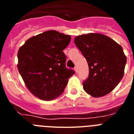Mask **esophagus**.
I'll return each instance as SVG.
<instances>
[{"instance_id": "34e87169", "label": "esophagus", "mask_w": 134, "mask_h": 134, "mask_svg": "<svg viewBox=\"0 0 134 134\" xmlns=\"http://www.w3.org/2000/svg\"><path fill=\"white\" fill-rule=\"evenodd\" d=\"M74 70H75L76 72H78V70H79V69H78L77 66H75V67H74Z\"/></svg>"}]
</instances>
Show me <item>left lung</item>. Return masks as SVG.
I'll return each mask as SVG.
<instances>
[{"label": "left lung", "instance_id": "obj_1", "mask_svg": "<svg viewBox=\"0 0 134 134\" xmlns=\"http://www.w3.org/2000/svg\"><path fill=\"white\" fill-rule=\"evenodd\" d=\"M74 43L88 62L85 92L93 97L111 93L124 76L127 58L122 47L109 37L93 33L76 37Z\"/></svg>", "mask_w": 134, "mask_h": 134}]
</instances>
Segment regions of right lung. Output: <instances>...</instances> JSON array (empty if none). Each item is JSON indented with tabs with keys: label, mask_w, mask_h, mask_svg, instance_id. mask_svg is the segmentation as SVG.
<instances>
[{
	"label": "right lung",
	"mask_w": 134,
	"mask_h": 134,
	"mask_svg": "<svg viewBox=\"0 0 134 134\" xmlns=\"http://www.w3.org/2000/svg\"><path fill=\"white\" fill-rule=\"evenodd\" d=\"M70 35L54 30L31 37L18 51V70L27 88L39 99L51 100L63 93L74 71L66 67L63 50Z\"/></svg>",
	"instance_id": "obj_1"
}]
</instances>
